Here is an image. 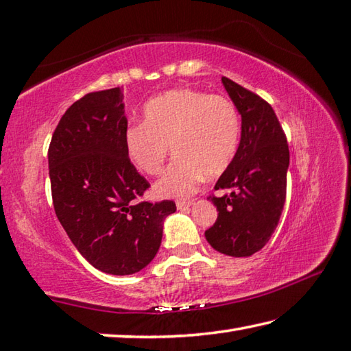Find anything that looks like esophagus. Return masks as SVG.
<instances>
[{"label":"esophagus","instance_id":"1","mask_svg":"<svg viewBox=\"0 0 351 351\" xmlns=\"http://www.w3.org/2000/svg\"><path fill=\"white\" fill-rule=\"evenodd\" d=\"M190 205H193V201H178L176 202L178 210H187Z\"/></svg>","mask_w":351,"mask_h":351}]
</instances>
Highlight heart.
Returning <instances> with one entry per match:
<instances>
[{"label":"heart","mask_w":351,"mask_h":351,"mask_svg":"<svg viewBox=\"0 0 351 351\" xmlns=\"http://www.w3.org/2000/svg\"><path fill=\"white\" fill-rule=\"evenodd\" d=\"M240 140L236 106L222 95L176 88L156 95L143 109V123L125 132L129 160L146 175H158L170 152L176 156L156 182V193H195L204 175H222L234 160Z\"/></svg>","instance_id":"heart-1"}]
</instances>
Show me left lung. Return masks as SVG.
<instances>
[{"instance_id": "left-lung-1", "label": "left lung", "mask_w": 351, "mask_h": 351, "mask_svg": "<svg viewBox=\"0 0 351 351\" xmlns=\"http://www.w3.org/2000/svg\"><path fill=\"white\" fill-rule=\"evenodd\" d=\"M222 84L242 115V138L234 160L211 195L217 219L205 231L216 251L231 257H250L269 242L286 201L289 146L272 106L260 95L228 77Z\"/></svg>"}]
</instances>
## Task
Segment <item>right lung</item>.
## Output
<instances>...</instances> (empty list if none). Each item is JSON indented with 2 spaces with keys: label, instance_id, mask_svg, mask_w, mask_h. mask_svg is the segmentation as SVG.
I'll return each instance as SVG.
<instances>
[{
  "label": "right lung",
  "instance_id": "add662e5",
  "mask_svg": "<svg viewBox=\"0 0 351 351\" xmlns=\"http://www.w3.org/2000/svg\"><path fill=\"white\" fill-rule=\"evenodd\" d=\"M120 88L85 94L62 115L48 147L54 213L95 269L129 276L160 250L173 201H140L150 184L130 162Z\"/></svg>",
  "mask_w": 351,
  "mask_h": 351
}]
</instances>
